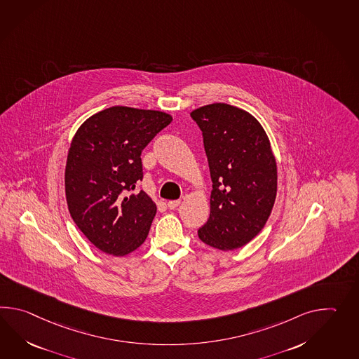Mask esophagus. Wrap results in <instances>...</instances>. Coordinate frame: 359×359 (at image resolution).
<instances>
[{
    "label": "esophagus",
    "mask_w": 359,
    "mask_h": 359,
    "mask_svg": "<svg viewBox=\"0 0 359 359\" xmlns=\"http://www.w3.org/2000/svg\"><path fill=\"white\" fill-rule=\"evenodd\" d=\"M182 203V201L180 199H175V201H168V206L170 210H175L179 205Z\"/></svg>",
    "instance_id": "1"
}]
</instances>
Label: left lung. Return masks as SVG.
<instances>
[{"instance_id":"obj_1","label":"left lung","mask_w":359,"mask_h":359,"mask_svg":"<svg viewBox=\"0 0 359 359\" xmlns=\"http://www.w3.org/2000/svg\"><path fill=\"white\" fill-rule=\"evenodd\" d=\"M203 136L212 191L198 237L211 248H242L263 229L277 194V165L262 125L229 104L191 113Z\"/></svg>"}]
</instances>
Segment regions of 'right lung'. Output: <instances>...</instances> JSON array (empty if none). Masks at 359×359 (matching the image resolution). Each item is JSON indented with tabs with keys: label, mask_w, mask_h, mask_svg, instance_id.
<instances>
[{
	"label": "right lung",
	"mask_w": 359,
	"mask_h": 359,
	"mask_svg": "<svg viewBox=\"0 0 359 359\" xmlns=\"http://www.w3.org/2000/svg\"><path fill=\"white\" fill-rule=\"evenodd\" d=\"M172 121L170 114L111 107L82 123L65 166V196L73 222L105 254L128 255L143 243L156 215L145 191L142 151Z\"/></svg>",
	"instance_id": "right-lung-1"
}]
</instances>
